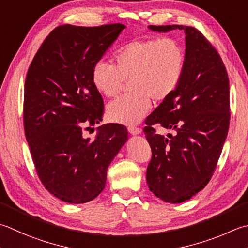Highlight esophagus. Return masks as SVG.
Segmentation results:
<instances>
[{
    "instance_id": "34e87169",
    "label": "esophagus",
    "mask_w": 248,
    "mask_h": 248,
    "mask_svg": "<svg viewBox=\"0 0 248 248\" xmlns=\"http://www.w3.org/2000/svg\"><path fill=\"white\" fill-rule=\"evenodd\" d=\"M128 131L129 132L131 133V134H140V132H142V130H140V128H138V127H129L128 128Z\"/></svg>"
}]
</instances>
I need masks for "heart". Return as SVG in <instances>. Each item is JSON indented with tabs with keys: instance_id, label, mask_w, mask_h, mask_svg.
<instances>
[{
	"instance_id": "1",
	"label": "heart",
	"mask_w": 248,
	"mask_h": 248,
	"mask_svg": "<svg viewBox=\"0 0 248 248\" xmlns=\"http://www.w3.org/2000/svg\"><path fill=\"white\" fill-rule=\"evenodd\" d=\"M115 64L96 62L91 78L94 88L106 98H115L130 80L128 94L110 102L111 121L125 125L139 124L147 115L152 101L163 102L181 82L186 65L183 44L173 37L133 40L115 52Z\"/></svg>"
}]
</instances>
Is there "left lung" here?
Segmentation results:
<instances>
[{
  "label": "left lung",
  "mask_w": 248,
  "mask_h": 248,
  "mask_svg": "<svg viewBox=\"0 0 248 248\" xmlns=\"http://www.w3.org/2000/svg\"><path fill=\"white\" fill-rule=\"evenodd\" d=\"M150 30H184L186 65L177 89L146 120L152 148L146 181L155 196L182 203L204 188L214 174L229 130L230 90L226 66L215 47L196 28L149 26ZM159 124L176 131L157 135Z\"/></svg>",
  "instance_id": "1"
}]
</instances>
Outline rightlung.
<instances>
[{
	"instance_id": "1",
	"label": "right lung",
	"mask_w": 248,
	"mask_h": 248,
	"mask_svg": "<svg viewBox=\"0 0 248 248\" xmlns=\"http://www.w3.org/2000/svg\"><path fill=\"white\" fill-rule=\"evenodd\" d=\"M125 27L63 24L34 56L24 85L23 125L38 178L51 195L80 204L98 197L108 168L128 140L123 124H99L104 104L92 69Z\"/></svg>"
}]
</instances>
